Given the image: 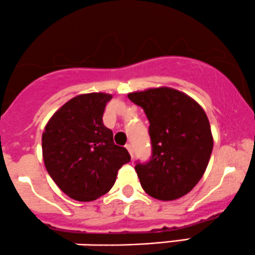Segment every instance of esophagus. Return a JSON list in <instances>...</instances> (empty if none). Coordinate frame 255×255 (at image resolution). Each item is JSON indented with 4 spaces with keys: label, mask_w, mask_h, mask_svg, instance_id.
Wrapping results in <instances>:
<instances>
[{
    "label": "esophagus",
    "mask_w": 255,
    "mask_h": 255,
    "mask_svg": "<svg viewBox=\"0 0 255 255\" xmlns=\"http://www.w3.org/2000/svg\"><path fill=\"white\" fill-rule=\"evenodd\" d=\"M126 149L128 150V152L130 153V156H132V158H133V149H132V145L127 144V145H126Z\"/></svg>",
    "instance_id": "34e87169"
}]
</instances>
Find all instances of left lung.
I'll return each mask as SVG.
<instances>
[{
	"label": "left lung",
	"mask_w": 255,
	"mask_h": 255,
	"mask_svg": "<svg viewBox=\"0 0 255 255\" xmlns=\"http://www.w3.org/2000/svg\"><path fill=\"white\" fill-rule=\"evenodd\" d=\"M128 98L144 109L150 122L152 155L146 163L135 164L144 191L161 201L189 194L206 172L213 150L205 110L169 87L133 92Z\"/></svg>",
	"instance_id": "8db88e82"
}]
</instances>
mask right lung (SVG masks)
Returning <instances> with one entry per match:
<instances>
[{"label": "right lung", "instance_id": "1", "mask_svg": "<svg viewBox=\"0 0 255 255\" xmlns=\"http://www.w3.org/2000/svg\"><path fill=\"white\" fill-rule=\"evenodd\" d=\"M111 98L106 93L72 98L50 117L42 134L47 172L64 194L81 202L110 191L119 169L130 161L126 147L115 145L113 130L103 123Z\"/></svg>", "mask_w": 255, "mask_h": 255}]
</instances>
